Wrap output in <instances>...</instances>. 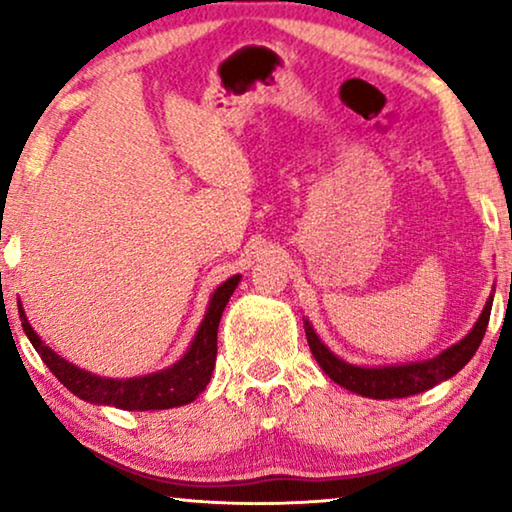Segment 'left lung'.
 I'll list each match as a JSON object with an SVG mask.
<instances>
[{
  "mask_svg": "<svg viewBox=\"0 0 512 512\" xmlns=\"http://www.w3.org/2000/svg\"><path fill=\"white\" fill-rule=\"evenodd\" d=\"M489 312H492V298L487 300L485 310H482L480 319L475 321L473 331L466 335L464 340L445 349L443 354H438L436 359L422 361V363H408V366H384V368H359L352 363H345L338 359L324 342L317 338L314 328L305 321V335L310 342V349L314 359L324 373L331 377L333 382H338L340 387H345L354 394L368 396V398H405L412 394H422V391L436 387L443 380H450L452 375H457L468 361L473 359V354L478 352L482 338H485L487 324H489Z\"/></svg>",
  "mask_w": 512,
  "mask_h": 512,
  "instance_id": "left-lung-1",
  "label": "left lung"
}]
</instances>
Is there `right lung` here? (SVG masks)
Here are the masks:
<instances>
[{"label": "right lung", "mask_w": 512, "mask_h": 512, "mask_svg": "<svg viewBox=\"0 0 512 512\" xmlns=\"http://www.w3.org/2000/svg\"><path fill=\"white\" fill-rule=\"evenodd\" d=\"M240 284V275L230 277L214 291L209 300L207 314L202 319L195 335L193 345L184 354V359L174 363L172 368L163 373H153L144 377H130V380H109V377H97L93 373L72 366L65 359H60L51 347H46L39 340V335L27 324L23 307H18L20 321L27 338L37 349L41 361L51 368V373L72 391L74 396L83 398L88 403L97 405H114L121 410H167L177 405L191 403L195 396L202 394L212 377L216 361V331H219L221 314L226 310L235 286Z\"/></svg>", "instance_id": "1"}]
</instances>
